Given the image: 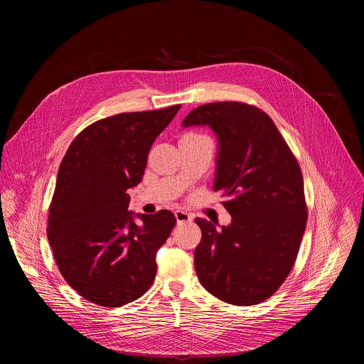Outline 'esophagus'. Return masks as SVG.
<instances>
[{"mask_svg":"<svg viewBox=\"0 0 364 364\" xmlns=\"http://www.w3.org/2000/svg\"><path fill=\"white\" fill-rule=\"evenodd\" d=\"M174 216H176V220H177L178 225H180V223H190V222L193 220L191 216H190L188 213L183 212V210H176V212H174Z\"/></svg>","mask_w":364,"mask_h":364,"instance_id":"esophagus-1","label":"esophagus"}]
</instances>
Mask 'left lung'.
<instances>
[{
	"label": "left lung",
	"mask_w": 364,
	"mask_h": 364,
	"mask_svg": "<svg viewBox=\"0 0 364 364\" xmlns=\"http://www.w3.org/2000/svg\"><path fill=\"white\" fill-rule=\"evenodd\" d=\"M184 127L209 125L219 138L213 190L229 226L197 218L201 240L194 265L201 285L232 305L272 296L294 268L308 209L301 167L268 114L245 102L193 109Z\"/></svg>",
	"instance_id": "8db88e82"
}]
</instances>
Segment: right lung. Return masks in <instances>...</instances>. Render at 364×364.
<instances>
[{"instance_id": "obj_1", "label": "right lung", "mask_w": 364, "mask_h": 364, "mask_svg": "<svg viewBox=\"0 0 364 364\" xmlns=\"http://www.w3.org/2000/svg\"><path fill=\"white\" fill-rule=\"evenodd\" d=\"M180 105L99 119L76 135L58 173L48 205L47 237L66 282L100 306H122L155 279V253L177 220L170 210L128 212V190L138 186L149 148Z\"/></svg>"}]
</instances>
